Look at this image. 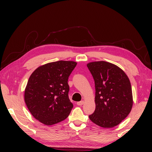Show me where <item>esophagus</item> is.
I'll list each match as a JSON object with an SVG mask.
<instances>
[{
    "label": "esophagus",
    "instance_id": "1",
    "mask_svg": "<svg viewBox=\"0 0 152 152\" xmlns=\"http://www.w3.org/2000/svg\"><path fill=\"white\" fill-rule=\"evenodd\" d=\"M83 103H84V101H80V102H77V104L78 106H82L83 104Z\"/></svg>",
    "mask_w": 152,
    "mask_h": 152
}]
</instances>
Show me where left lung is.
Segmentation results:
<instances>
[{"mask_svg":"<svg viewBox=\"0 0 152 152\" xmlns=\"http://www.w3.org/2000/svg\"><path fill=\"white\" fill-rule=\"evenodd\" d=\"M87 66L95 86L96 107L89 118L100 127H114L127 117L133 106L129 79L120 68L106 61L91 62Z\"/></svg>","mask_w":152,"mask_h":152,"instance_id":"obj_1","label":"left lung"}]
</instances>
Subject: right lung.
I'll list each match as a JSON object with an SVG mask.
<instances>
[{
  "mask_svg": "<svg viewBox=\"0 0 152 152\" xmlns=\"http://www.w3.org/2000/svg\"><path fill=\"white\" fill-rule=\"evenodd\" d=\"M77 63L59 61L40 66L32 73L25 90V102L33 117L46 125L65 119L73 108L68 79Z\"/></svg>",
  "mask_w": 152,
  "mask_h": 152,
  "instance_id": "1",
  "label": "right lung"
}]
</instances>
